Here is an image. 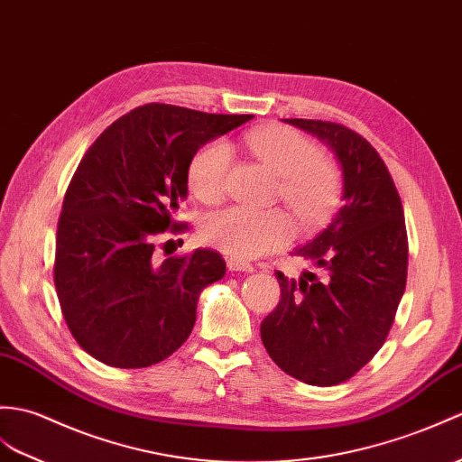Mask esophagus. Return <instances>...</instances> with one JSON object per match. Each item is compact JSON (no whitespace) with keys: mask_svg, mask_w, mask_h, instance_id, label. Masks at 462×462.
<instances>
[{"mask_svg":"<svg viewBox=\"0 0 462 462\" xmlns=\"http://www.w3.org/2000/svg\"><path fill=\"white\" fill-rule=\"evenodd\" d=\"M226 265H228L230 272H245V273L254 272V265L252 263L242 262V260H236V257H230V260L226 262Z\"/></svg>","mask_w":462,"mask_h":462,"instance_id":"obj_1","label":"esophagus"}]
</instances>
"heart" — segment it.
<instances>
[{"instance_id":"b5f03b06","label":"heart","mask_w":462,"mask_h":462,"mask_svg":"<svg viewBox=\"0 0 462 462\" xmlns=\"http://www.w3.org/2000/svg\"><path fill=\"white\" fill-rule=\"evenodd\" d=\"M254 155L282 177L277 195L303 228L323 222L340 197L338 169L323 157L317 143L289 127H260L245 137ZM232 149L222 139L202 145L192 155L187 179L195 197L207 205L220 202L226 192ZM200 236L212 248L236 260H252L287 244L293 224L283 210H250L242 207L212 212Z\"/></svg>"}]
</instances>
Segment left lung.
Segmentation results:
<instances>
[{
	"label": "left lung",
	"mask_w": 462,
	"mask_h": 462,
	"mask_svg": "<svg viewBox=\"0 0 462 462\" xmlns=\"http://www.w3.org/2000/svg\"><path fill=\"white\" fill-rule=\"evenodd\" d=\"M337 153L345 205L297 248L313 270L293 280L275 272L277 307L262 320V342L289 376L310 385L350 380L388 338L407 280V230L400 192L380 153L350 127L289 117Z\"/></svg>",
	"instance_id": "left-lung-1"
}]
</instances>
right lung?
<instances>
[{"label":"right lung","instance_id":"obj_1","mask_svg":"<svg viewBox=\"0 0 462 462\" xmlns=\"http://www.w3.org/2000/svg\"><path fill=\"white\" fill-rule=\"evenodd\" d=\"M252 117L145 104L80 159L64 192L52 280L70 335L96 360L153 366L189 338L199 293L222 280L226 262L202 248L159 262L157 242L189 230L175 214L192 155Z\"/></svg>","mask_w":462,"mask_h":462}]
</instances>
